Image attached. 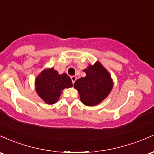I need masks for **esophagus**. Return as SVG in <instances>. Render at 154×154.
<instances>
[{
    "instance_id": "esophagus-1",
    "label": "esophagus",
    "mask_w": 154,
    "mask_h": 154,
    "mask_svg": "<svg viewBox=\"0 0 154 154\" xmlns=\"http://www.w3.org/2000/svg\"><path fill=\"white\" fill-rule=\"evenodd\" d=\"M77 78L75 76V75H72V76H71V80H72V84H74V83H75V81H76Z\"/></svg>"
}]
</instances>
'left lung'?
Returning a JSON list of instances; mask_svg holds the SVG:
<instances>
[{
	"mask_svg": "<svg viewBox=\"0 0 154 154\" xmlns=\"http://www.w3.org/2000/svg\"><path fill=\"white\" fill-rule=\"evenodd\" d=\"M86 77L75 81L74 88L79 91L81 101L87 106L100 104L113 88L110 74L99 62L84 70Z\"/></svg>",
	"mask_w": 154,
	"mask_h": 154,
	"instance_id": "1",
	"label": "left lung"
}]
</instances>
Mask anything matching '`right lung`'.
I'll use <instances>...</instances> for the list:
<instances>
[{"label": "right lung", "mask_w": 154, "mask_h": 154, "mask_svg": "<svg viewBox=\"0 0 154 154\" xmlns=\"http://www.w3.org/2000/svg\"><path fill=\"white\" fill-rule=\"evenodd\" d=\"M72 86V81L66 73L58 74L54 68L44 70L35 80L38 94L47 104H54L65 88Z\"/></svg>", "instance_id": "1"}]
</instances>
